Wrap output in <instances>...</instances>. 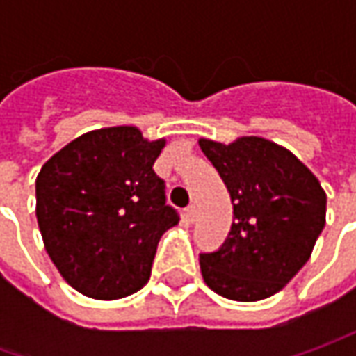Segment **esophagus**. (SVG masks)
I'll return each mask as SVG.
<instances>
[{
    "mask_svg": "<svg viewBox=\"0 0 356 356\" xmlns=\"http://www.w3.org/2000/svg\"><path fill=\"white\" fill-rule=\"evenodd\" d=\"M186 218H188V222H196V218H198V208H196V204H190V206L186 208Z\"/></svg>",
    "mask_w": 356,
    "mask_h": 356,
    "instance_id": "34e87169",
    "label": "esophagus"
}]
</instances>
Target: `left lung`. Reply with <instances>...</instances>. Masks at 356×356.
<instances>
[{"instance_id":"left-lung-1","label":"left lung","mask_w":356,"mask_h":356,"mask_svg":"<svg viewBox=\"0 0 356 356\" xmlns=\"http://www.w3.org/2000/svg\"><path fill=\"white\" fill-rule=\"evenodd\" d=\"M200 148L222 176L236 218L224 245L200 255L202 277L226 299L271 297L309 261L325 227L327 194L293 152L267 138H200Z\"/></svg>"}]
</instances>
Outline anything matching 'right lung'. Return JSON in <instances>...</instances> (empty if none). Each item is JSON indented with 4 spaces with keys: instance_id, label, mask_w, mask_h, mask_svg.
Instances as JSON below:
<instances>
[{
    "instance_id": "right-lung-1",
    "label": "right lung",
    "mask_w": 356,
    "mask_h": 356,
    "mask_svg": "<svg viewBox=\"0 0 356 356\" xmlns=\"http://www.w3.org/2000/svg\"><path fill=\"white\" fill-rule=\"evenodd\" d=\"M164 144L136 127H111L81 134L43 164L37 224L51 261L79 293L111 301L150 280L158 241L180 220L152 168Z\"/></svg>"
}]
</instances>
